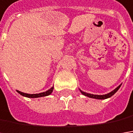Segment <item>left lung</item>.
Returning <instances> with one entry per match:
<instances>
[{
  "label": "left lung",
  "instance_id": "left-lung-1",
  "mask_svg": "<svg viewBox=\"0 0 133 133\" xmlns=\"http://www.w3.org/2000/svg\"><path fill=\"white\" fill-rule=\"evenodd\" d=\"M121 85H119L117 88H115L113 91H111V92H110L109 93H107V94H105V95H94V94H90V93H87V92H83L82 90H80L81 91V92L82 93L83 95H84V96H87V97L89 98H96V99H106V98H110L112 96H113L114 94L117 91V90L120 89V87H121Z\"/></svg>",
  "mask_w": 133,
  "mask_h": 133
}]
</instances>
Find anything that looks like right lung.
Returning a JSON list of instances; mask_svg holds the SVG:
<instances>
[{
    "label": "right lung",
    "mask_w": 133,
    "mask_h": 133,
    "mask_svg": "<svg viewBox=\"0 0 133 133\" xmlns=\"http://www.w3.org/2000/svg\"><path fill=\"white\" fill-rule=\"evenodd\" d=\"M52 90H53V87H51L50 90H48L46 92H41V93H37V94H28V93H25V92H20L19 90H16L20 95L25 96V97L28 98H39V97H43V96H49L50 95L51 93L52 92Z\"/></svg>",
    "instance_id": "add662e5"
}]
</instances>
